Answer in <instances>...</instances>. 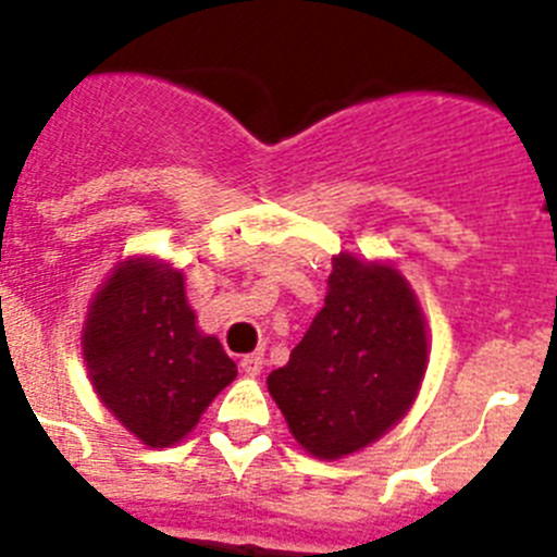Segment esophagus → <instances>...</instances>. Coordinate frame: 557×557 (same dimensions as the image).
Wrapping results in <instances>:
<instances>
[{"instance_id":"34e87169","label":"esophagus","mask_w":557,"mask_h":557,"mask_svg":"<svg viewBox=\"0 0 557 557\" xmlns=\"http://www.w3.org/2000/svg\"><path fill=\"white\" fill-rule=\"evenodd\" d=\"M239 366H243L245 376H259V371H262V366H264V354H262V351L245 354L243 362H239Z\"/></svg>"}]
</instances>
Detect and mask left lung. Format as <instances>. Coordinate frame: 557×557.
<instances>
[{"instance_id": "8db88e82", "label": "left lung", "mask_w": 557, "mask_h": 557, "mask_svg": "<svg viewBox=\"0 0 557 557\" xmlns=\"http://www.w3.org/2000/svg\"><path fill=\"white\" fill-rule=\"evenodd\" d=\"M326 304L268 376L293 437L318 460L366 449L410 412L426 362L424 309L401 270L385 259H332Z\"/></svg>"}]
</instances>
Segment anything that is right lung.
I'll list each match as a JSON object with an SVG mask.
<instances>
[{
	"label": "right lung",
	"mask_w": 557,
	"mask_h": 557,
	"mask_svg": "<svg viewBox=\"0 0 557 557\" xmlns=\"http://www.w3.org/2000/svg\"><path fill=\"white\" fill-rule=\"evenodd\" d=\"M81 346L102 407L150 449L184 441L236 379L220 339L198 329L184 273L156 256L116 262L88 301Z\"/></svg>",
	"instance_id": "obj_1"
}]
</instances>
